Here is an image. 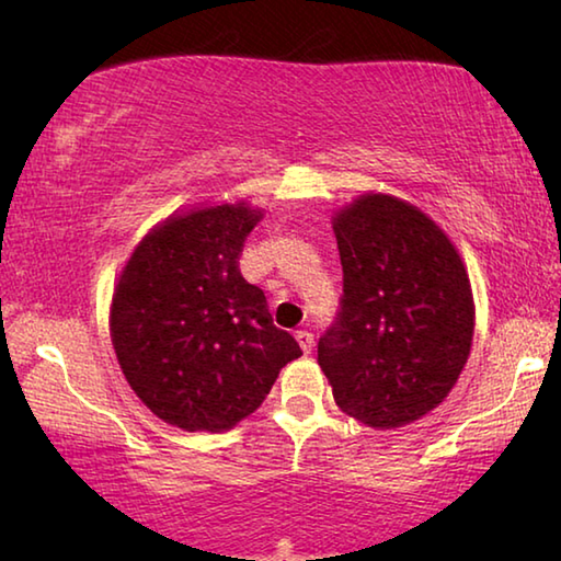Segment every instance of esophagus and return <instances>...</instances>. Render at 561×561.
<instances>
[{"mask_svg": "<svg viewBox=\"0 0 561 561\" xmlns=\"http://www.w3.org/2000/svg\"><path fill=\"white\" fill-rule=\"evenodd\" d=\"M294 336H297L304 354H311V348H314V334H311V331H307V329H299Z\"/></svg>", "mask_w": 561, "mask_h": 561, "instance_id": "34e87169", "label": "esophagus"}]
</instances>
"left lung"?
Masks as SVG:
<instances>
[{"label": "left lung", "mask_w": 561, "mask_h": 561, "mask_svg": "<svg viewBox=\"0 0 561 561\" xmlns=\"http://www.w3.org/2000/svg\"><path fill=\"white\" fill-rule=\"evenodd\" d=\"M331 225L344 297L319 366L346 415L401 428L438 408L468 364L470 277L450 237L401 197L364 193Z\"/></svg>", "instance_id": "left-lung-1"}]
</instances>
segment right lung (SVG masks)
Returning <instances> with one entry per match:
<instances>
[{"mask_svg": "<svg viewBox=\"0 0 561 561\" xmlns=\"http://www.w3.org/2000/svg\"><path fill=\"white\" fill-rule=\"evenodd\" d=\"M262 213L240 201L170 215L136 244L113 289L121 371L160 421L183 431H230L301 356L274 327L264 291L240 274Z\"/></svg>", "mask_w": 561, "mask_h": 561, "instance_id": "1", "label": "right lung"}]
</instances>
